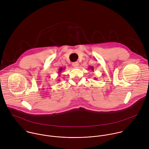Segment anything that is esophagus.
I'll list each match as a JSON object with an SVG mask.
<instances>
[{"label":"esophagus","mask_w":149,"mask_h":149,"mask_svg":"<svg viewBox=\"0 0 149 149\" xmlns=\"http://www.w3.org/2000/svg\"><path fill=\"white\" fill-rule=\"evenodd\" d=\"M79 65V64L78 62H74V63H72V66L74 67V68H77Z\"/></svg>","instance_id":"obj_1"}]
</instances>
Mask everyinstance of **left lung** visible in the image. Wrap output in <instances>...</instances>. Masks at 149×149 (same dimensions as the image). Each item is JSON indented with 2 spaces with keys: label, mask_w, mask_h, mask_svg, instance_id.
Here are the masks:
<instances>
[{
  "label": "left lung",
  "mask_w": 149,
  "mask_h": 149,
  "mask_svg": "<svg viewBox=\"0 0 149 149\" xmlns=\"http://www.w3.org/2000/svg\"><path fill=\"white\" fill-rule=\"evenodd\" d=\"M89 69H91L92 70H93V66H89ZM95 79L96 80V78H95Z\"/></svg>",
  "instance_id": "obj_1"
}]
</instances>
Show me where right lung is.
<instances>
[{
  "label": "right lung",
  "instance_id": "add662e5",
  "mask_svg": "<svg viewBox=\"0 0 149 149\" xmlns=\"http://www.w3.org/2000/svg\"><path fill=\"white\" fill-rule=\"evenodd\" d=\"M65 68H60V69H59V70H58V75L60 76V73H61V72H62V70H64ZM60 80H58V81H59Z\"/></svg>",
  "mask_w": 149,
  "mask_h": 149
}]
</instances>
